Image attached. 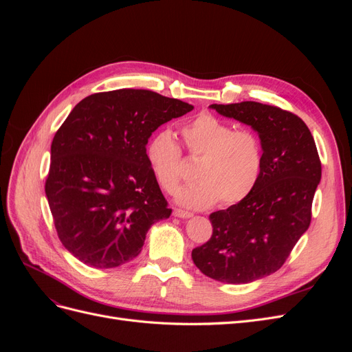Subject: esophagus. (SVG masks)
Wrapping results in <instances>:
<instances>
[{"label":"esophagus","instance_id":"34e87169","mask_svg":"<svg viewBox=\"0 0 352 352\" xmlns=\"http://www.w3.org/2000/svg\"><path fill=\"white\" fill-rule=\"evenodd\" d=\"M173 214H175L176 217H179V219H189V217H192V212L185 211V210H180V208H175Z\"/></svg>","mask_w":352,"mask_h":352}]
</instances>
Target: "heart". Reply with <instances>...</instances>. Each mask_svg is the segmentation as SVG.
I'll return each mask as SVG.
<instances>
[{"instance_id":"heart-1","label":"heart","mask_w":352,"mask_h":352,"mask_svg":"<svg viewBox=\"0 0 352 352\" xmlns=\"http://www.w3.org/2000/svg\"><path fill=\"white\" fill-rule=\"evenodd\" d=\"M182 138L190 158L198 160L197 182L179 188L177 204L201 210L229 207L247 198L257 186L264 164L263 145L257 133L233 127L210 113H201L182 127ZM146 162L157 184L172 192L179 184L180 148L170 131L157 132L146 144Z\"/></svg>"}]
</instances>
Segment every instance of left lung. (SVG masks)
Instances as JSON below:
<instances>
[{
  "label": "left lung",
  "instance_id": "left-lung-1",
  "mask_svg": "<svg viewBox=\"0 0 352 352\" xmlns=\"http://www.w3.org/2000/svg\"><path fill=\"white\" fill-rule=\"evenodd\" d=\"M210 109L258 133L264 164L247 198L211 212L212 235L192 250V260L211 279L250 283L279 270L310 226L320 158L310 129L289 111L255 101Z\"/></svg>",
  "mask_w": 352,
  "mask_h": 352
}]
</instances>
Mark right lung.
Masks as SVG:
<instances>
[{
  "mask_svg": "<svg viewBox=\"0 0 352 352\" xmlns=\"http://www.w3.org/2000/svg\"><path fill=\"white\" fill-rule=\"evenodd\" d=\"M194 105L146 89L92 94L51 144L45 194L58 238L83 264L111 269L141 252L172 208L146 162L154 131Z\"/></svg>",
  "mask_w": 352,
  "mask_h": 352,
  "instance_id": "add662e5",
  "label": "right lung"
}]
</instances>
